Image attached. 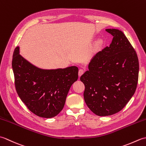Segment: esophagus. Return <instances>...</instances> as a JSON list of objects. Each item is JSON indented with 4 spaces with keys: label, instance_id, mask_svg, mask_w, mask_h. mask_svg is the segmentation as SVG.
I'll return each mask as SVG.
<instances>
[{
    "label": "esophagus",
    "instance_id": "34e87169",
    "mask_svg": "<svg viewBox=\"0 0 146 146\" xmlns=\"http://www.w3.org/2000/svg\"><path fill=\"white\" fill-rule=\"evenodd\" d=\"M84 72H85V71L83 70V69H80V70H79V71H78V76L80 77L81 76L83 73H84Z\"/></svg>",
    "mask_w": 146,
    "mask_h": 146
}]
</instances>
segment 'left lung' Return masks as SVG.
Listing matches in <instances>:
<instances>
[{"label":"left lung","instance_id":"1","mask_svg":"<svg viewBox=\"0 0 146 146\" xmlns=\"http://www.w3.org/2000/svg\"><path fill=\"white\" fill-rule=\"evenodd\" d=\"M113 36L109 47L98 52L80 77L88 107L98 116L119 112L131 100L138 82L137 53L121 31L107 29Z\"/></svg>","mask_w":146,"mask_h":146}]
</instances>
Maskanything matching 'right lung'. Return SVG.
Wrapping results in <instances>:
<instances>
[{
  "mask_svg": "<svg viewBox=\"0 0 146 146\" xmlns=\"http://www.w3.org/2000/svg\"><path fill=\"white\" fill-rule=\"evenodd\" d=\"M15 89L28 109L36 115L52 118L64 107L71 86L78 78L75 66L42 69L31 63L15 49L12 58Z\"/></svg>",
  "mask_w": 146,
  "mask_h": 146,
  "instance_id": "obj_1",
  "label": "right lung"
}]
</instances>
